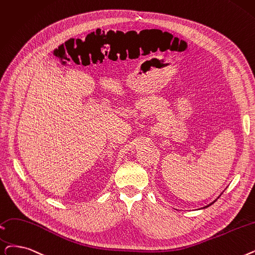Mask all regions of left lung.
Segmentation results:
<instances>
[{"label":"left lung","mask_w":255,"mask_h":255,"mask_svg":"<svg viewBox=\"0 0 255 255\" xmlns=\"http://www.w3.org/2000/svg\"><path fill=\"white\" fill-rule=\"evenodd\" d=\"M213 203H214V202H213ZM213 203H210V204H209V205H212V204H213ZM209 205H207V206H205V207H208V206H209Z\"/></svg>","instance_id":"left-lung-1"}]
</instances>
